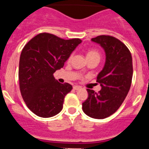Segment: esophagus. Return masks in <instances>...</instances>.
<instances>
[{
	"label": "esophagus",
	"mask_w": 149,
	"mask_h": 149,
	"mask_svg": "<svg viewBox=\"0 0 149 149\" xmlns=\"http://www.w3.org/2000/svg\"><path fill=\"white\" fill-rule=\"evenodd\" d=\"M73 90L74 91H79V90H81V87L79 86H73Z\"/></svg>",
	"instance_id": "34e87169"
}]
</instances>
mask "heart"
I'll use <instances>...</instances> for the list:
<instances>
[{
    "instance_id": "1",
    "label": "heart",
    "mask_w": 149,
    "mask_h": 149,
    "mask_svg": "<svg viewBox=\"0 0 149 149\" xmlns=\"http://www.w3.org/2000/svg\"><path fill=\"white\" fill-rule=\"evenodd\" d=\"M86 57L87 59H91V58H100V55L99 52H97L95 49H90L86 52ZM72 58V55H70V57L68 58V61H70Z\"/></svg>"
}]
</instances>
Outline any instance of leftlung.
<instances>
[{
    "label": "left lung",
    "instance_id": "obj_1",
    "mask_svg": "<svg viewBox=\"0 0 149 149\" xmlns=\"http://www.w3.org/2000/svg\"><path fill=\"white\" fill-rule=\"evenodd\" d=\"M91 40L104 49L106 62L97 77L101 90L96 93L86 89L88 97L82 106L89 117L104 119L118 111L128 93L133 75L132 57L127 46L113 36H99Z\"/></svg>",
    "mask_w": 149,
    "mask_h": 149
}]
</instances>
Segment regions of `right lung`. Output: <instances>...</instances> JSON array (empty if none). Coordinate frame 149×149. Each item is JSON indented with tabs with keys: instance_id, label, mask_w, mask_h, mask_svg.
Instances as JSON below:
<instances>
[{
	"instance_id": "1",
	"label": "right lung",
	"mask_w": 149,
	"mask_h": 149,
	"mask_svg": "<svg viewBox=\"0 0 149 149\" xmlns=\"http://www.w3.org/2000/svg\"><path fill=\"white\" fill-rule=\"evenodd\" d=\"M82 41L65 40L49 33H40L24 45L19 61L20 91L27 107L38 117L50 118L62 111L70 84H60L53 73L63 67Z\"/></svg>"
}]
</instances>
